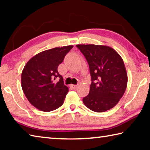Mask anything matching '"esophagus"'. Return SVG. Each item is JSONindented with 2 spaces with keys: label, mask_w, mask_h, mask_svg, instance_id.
Returning a JSON list of instances; mask_svg holds the SVG:
<instances>
[{
  "label": "esophagus",
  "mask_w": 150,
  "mask_h": 150,
  "mask_svg": "<svg viewBox=\"0 0 150 150\" xmlns=\"http://www.w3.org/2000/svg\"><path fill=\"white\" fill-rule=\"evenodd\" d=\"M72 88H73V89H77V88L78 87V85H71Z\"/></svg>",
  "instance_id": "esophagus-1"
}]
</instances>
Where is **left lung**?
I'll use <instances>...</instances> for the list:
<instances>
[{
    "label": "left lung",
    "instance_id": "left-lung-1",
    "mask_svg": "<svg viewBox=\"0 0 150 150\" xmlns=\"http://www.w3.org/2000/svg\"><path fill=\"white\" fill-rule=\"evenodd\" d=\"M89 65L91 83L85 105L96 112L112 108L122 97L128 75L122 58L109 46L95 44L76 45Z\"/></svg>",
    "mask_w": 150,
    "mask_h": 150
}]
</instances>
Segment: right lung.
Segmentation results:
<instances>
[{"mask_svg": "<svg viewBox=\"0 0 150 150\" xmlns=\"http://www.w3.org/2000/svg\"><path fill=\"white\" fill-rule=\"evenodd\" d=\"M73 47L45 50L32 57L24 66L21 75L22 90L31 105L38 110L49 112L63 105L69 88L57 67Z\"/></svg>", "mask_w": 150, "mask_h": 150, "instance_id": "right-lung-1", "label": "right lung"}]
</instances>
